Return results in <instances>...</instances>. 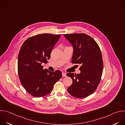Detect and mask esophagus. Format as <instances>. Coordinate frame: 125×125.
Wrapping results in <instances>:
<instances>
[{
    "label": "esophagus",
    "instance_id": "1",
    "mask_svg": "<svg viewBox=\"0 0 125 125\" xmlns=\"http://www.w3.org/2000/svg\"><path fill=\"white\" fill-rule=\"evenodd\" d=\"M62 77H66V74L65 73H62Z\"/></svg>",
    "mask_w": 125,
    "mask_h": 125
}]
</instances>
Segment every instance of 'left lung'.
Masks as SVG:
<instances>
[{
  "label": "left lung",
  "mask_w": 125,
  "mask_h": 125,
  "mask_svg": "<svg viewBox=\"0 0 125 125\" xmlns=\"http://www.w3.org/2000/svg\"><path fill=\"white\" fill-rule=\"evenodd\" d=\"M64 36L73 47L72 62L81 65L80 74H67L73 80L68 92L76 98L86 97L96 90L101 80L103 68L101 50L94 39L85 33Z\"/></svg>",
  "instance_id": "obj_1"
}]
</instances>
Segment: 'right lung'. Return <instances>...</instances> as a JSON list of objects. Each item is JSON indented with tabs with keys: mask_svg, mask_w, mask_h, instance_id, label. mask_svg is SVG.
<instances>
[{
	"mask_svg": "<svg viewBox=\"0 0 125 125\" xmlns=\"http://www.w3.org/2000/svg\"><path fill=\"white\" fill-rule=\"evenodd\" d=\"M60 34L43 33L26 40L20 50L18 72L21 83L26 91L35 97L49 94L54 84L62 77L60 71L51 72L43 69Z\"/></svg>",
	"mask_w": 125,
	"mask_h": 125,
	"instance_id": "right-lung-1",
	"label": "right lung"
}]
</instances>
